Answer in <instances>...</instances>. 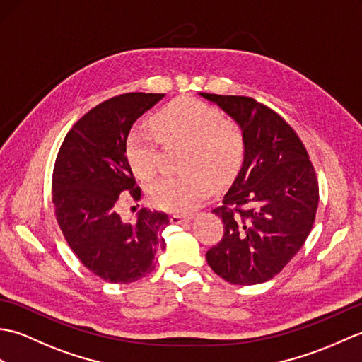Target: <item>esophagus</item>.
I'll use <instances>...</instances> for the list:
<instances>
[{
  "label": "esophagus",
  "instance_id": "34e87169",
  "mask_svg": "<svg viewBox=\"0 0 362 362\" xmlns=\"http://www.w3.org/2000/svg\"><path fill=\"white\" fill-rule=\"evenodd\" d=\"M193 219V214H173L171 222L173 224H187Z\"/></svg>",
  "mask_w": 362,
  "mask_h": 362
}]
</instances>
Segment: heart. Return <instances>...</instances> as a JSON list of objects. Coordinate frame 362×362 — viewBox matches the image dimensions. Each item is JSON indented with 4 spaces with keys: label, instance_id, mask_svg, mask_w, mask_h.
Returning <instances> with one entry per match:
<instances>
[{
    "label": "heart",
    "instance_id": "b5f03b06",
    "mask_svg": "<svg viewBox=\"0 0 362 362\" xmlns=\"http://www.w3.org/2000/svg\"><path fill=\"white\" fill-rule=\"evenodd\" d=\"M151 129L134 130L127 138L126 156L134 174L149 182L158 173L160 146H183L180 175L153 183L149 199L153 206L173 213L193 210L210 193L211 180L224 183L241 168L245 152L240 124L222 118L214 105L194 98H179L151 118Z\"/></svg>",
    "mask_w": 362,
    "mask_h": 362
}]
</instances>
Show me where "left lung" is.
Returning <instances> with one entry per match:
<instances>
[{"label": "left lung", "instance_id": "1", "mask_svg": "<svg viewBox=\"0 0 362 362\" xmlns=\"http://www.w3.org/2000/svg\"><path fill=\"white\" fill-rule=\"evenodd\" d=\"M243 129L240 174L213 210L224 236L206 263L233 284L274 279L308 238L319 204L316 171L296 130L279 113L249 96L201 93Z\"/></svg>", "mask_w": 362, "mask_h": 362}]
</instances>
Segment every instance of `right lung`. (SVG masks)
<instances>
[{
	"label": "right lung",
	"instance_id": "add662e5",
	"mask_svg": "<svg viewBox=\"0 0 362 362\" xmlns=\"http://www.w3.org/2000/svg\"><path fill=\"white\" fill-rule=\"evenodd\" d=\"M163 96L124 93L93 107L74 122L54 163L57 224L81 263L109 283L143 279L166 245V213L143 209L135 224L118 213L122 197L141 196L126 156L129 130Z\"/></svg>",
	"mask_w": 362,
	"mask_h": 362
}]
</instances>
